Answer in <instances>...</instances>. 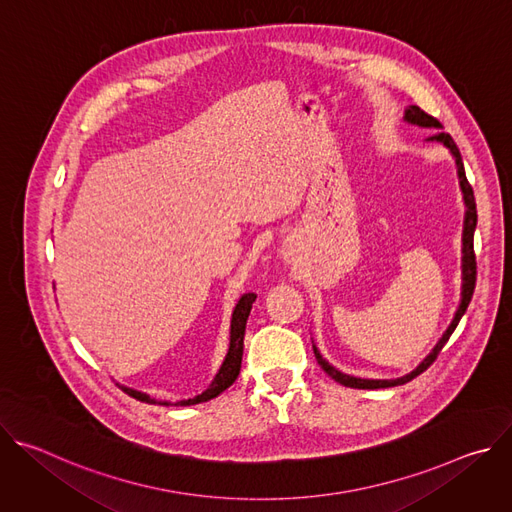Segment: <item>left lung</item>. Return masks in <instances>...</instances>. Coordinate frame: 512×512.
<instances>
[{
  "label": "left lung",
  "instance_id": "1",
  "mask_svg": "<svg viewBox=\"0 0 512 512\" xmlns=\"http://www.w3.org/2000/svg\"><path fill=\"white\" fill-rule=\"evenodd\" d=\"M405 121L409 123H415V125H421V127H442V123L437 121L433 115L425 113L423 109H419L417 105H411L407 111H405ZM431 141H442L446 148H450V152L454 154L456 158V166H458V176H460V186H462V192H464V200H466V223H464V263H462V271H464V285H462V302H460V308L452 320V324L448 326V330L444 332V336L440 338V342L435 344V348L423 358V362L419 364V367L415 371H411L409 375L401 377V379H393V381H373V379H356V377H350V375H344L340 371H336L332 364H328L322 354L318 352V348L314 346V354H316V360L320 367L334 379L338 381L340 385L344 387H352V389H387V387H397V385H405L409 383L411 379H415L417 375H421L423 371H427L433 360L437 358V354L442 352V348L446 346V342L450 340L452 332L456 330L458 322L462 320L470 300H472V294H474V287H476V253H474V229H476V221H478V214H476V200H474V190L466 178V170H464V162H462V156H460V150L456 141L452 139L450 133L446 131H437L435 135L429 137Z\"/></svg>",
  "mask_w": 512,
  "mask_h": 512
}]
</instances>
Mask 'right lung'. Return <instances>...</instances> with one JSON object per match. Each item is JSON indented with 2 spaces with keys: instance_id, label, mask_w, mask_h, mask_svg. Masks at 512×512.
<instances>
[{
  "instance_id": "add662e5",
  "label": "right lung",
  "mask_w": 512,
  "mask_h": 512,
  "mask_svg": "<svg viewBox=\"0 0 512 512\" xmlns=\"http://www.w3.org/2000/svg\"><path fill=\"white\" fill-rule=\"evenodd\" d=\"M255 294H245L235 312H233V320H231V344H229V352H227V358L223 362L221 371L216 373L214 381L210 383V387L202 393V395H196L194 399H186V401H178L176 405H196V403H204V401H210L214 399L216 395H221L225 389H229L235 379L239 377V371H241V360H243V338H245V326H247V318H249V312L253 308V302H255ZM129 397L137 399V401H143V403H158V405H170L168 401H156V399H150V395L145 393H139V391H133V389H127V387H121Z\"/></svg>"
}]
</instances>
